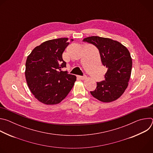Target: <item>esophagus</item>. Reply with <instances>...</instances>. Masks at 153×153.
Segmentation results:
<instances>
[{
	"label": "esophagus",
	"instance_id": "obj_1",
	"mask_svg": "<svg viewBox=\"0 0 153 153\" xmlns=\"http://www.w3.org/2000/svg\"><path fill=\"white\" fill-rule=\"evenodd\" d=\"M78 77H79V79H80V80H85V79L86 78V76H79Z\"/></svg>",
	"mask_w": 153,
	"mask_h": 153
}]
</instances>
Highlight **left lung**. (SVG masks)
Instances as JSON below:
<instances>
[{
    "instance_id": "left-lung-1",
    "label": "left lung",
    "mask_w": 153,
    "mask_h": 153,
    "mask_svg": "<svg viewBox=\"0 0 153 153\" xmlns=\"http://www.w3.org/2000/svg\"><path fill=\"white\" fill-rule=\"evenodd\" d=\"M83 41L92 43L99 50L102 63L107 68L105 80L97 82L91 95L102 102L119 99L128 85L132 69V58L128 50L118 41L110 38L91 36Z\"/></svg>"
}]
</instances>
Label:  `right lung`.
I'll use <instances>...</instances> for the list:
<instances>
[{
  "label": "right lung",
  "mask_w": 153,
  "mask_h": 153,
  "mask_svg": "<svg viewBox=\"0 0 153 153\" xmlns=\"http://www.w3.org/2000/svg\"><path fill=\"white\" fill-rule=\"evenodd\" d=\"M68 38H59L43 42L28 56L25 78L34 97L45 105L62 102L74 85L76 76L61 71L66 67L62 53L69 45Z\"/></svg>",
  "instance_id": "add662e5"
}]
</instances>
